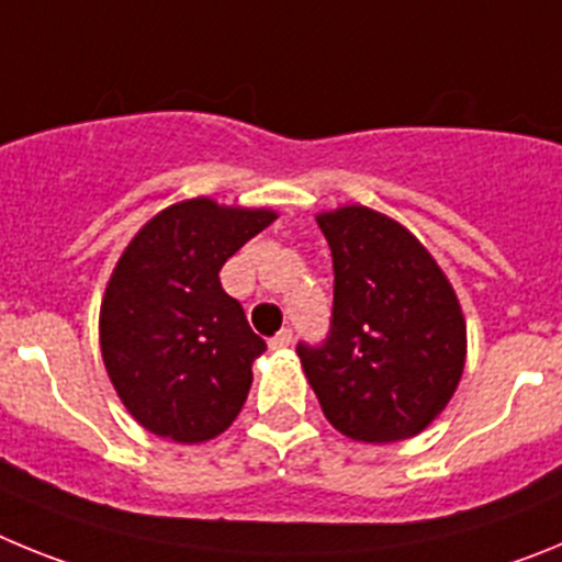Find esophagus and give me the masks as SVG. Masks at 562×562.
Here are the masks:
<instances>
[{"instance_id":"esophagus-1","label":"esophagus","mask_w":562,"mask_h":562,"mask_svg":"<svg viewBox=\"0 0 562 562\" xmlns=\"http://www.w3.org/2000/svg\"><path fill=\"white\" fill-rule=\"evenodd\" d=\"M290 342H292V329H281L270 337V349L281 351V349H286Z\"/></svg>"}]
</instances>
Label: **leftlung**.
<instances>
[{"instance_id":"left-lung-1","label":"left lung","mask_w":562,"mask_h":562,"mask_svg":"<svg viewBox=\"0 0 562 562\" xmlns=\"http://www.w3.org/2000/svg\"><path fill=\"white\" fill-rule=\"evenodd\" d=\"M331 247L335 301L321 342L295 346L326 419L357 441L425 430L464 369L461 306L430 252L371 207L317 216Z\"/></svg>"}]
</instances>
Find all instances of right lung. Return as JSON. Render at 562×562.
Here are the masks:
<instances>
[{"instance_id": "add662e5", "label": "right lung", "mask_w": 562, "mask_h": 562, "mask_svg": "<svg viewBox=\"0 0 562 562\" xmlns=\"http://www.w3.org/2000/svg\"><path fill=\"white\" fill-rule=\"evenodd\" d=\"M272 211L188 200L157 213L121 256L101 306L109 380L143 428L193 445L238 416L267 342L220 284Z\"/></svg>"}]
</instances>
